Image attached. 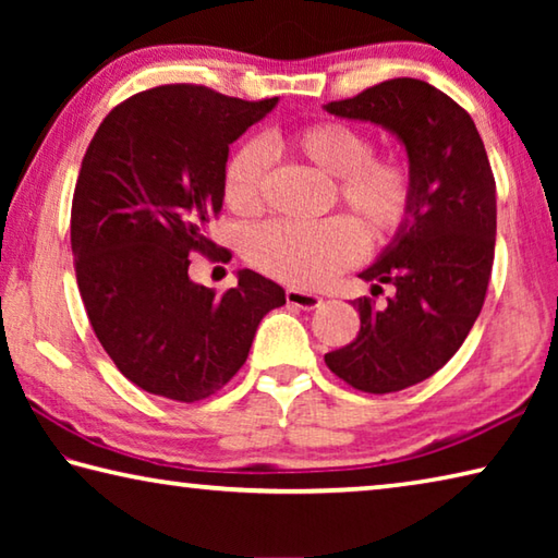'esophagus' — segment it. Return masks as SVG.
<instances>
[{
    "mask_svg": "<svg viewBox=\"0 0 558 558\" xmlns=\"http://www.w3.org/2000/svg\"><path fill=\"white\" fill-rule=\"evenodd\" d=\"M286 300H288V305L298 307V310H315L323 305V298L315 295V292H305V290H295V288H290L286 292Z\"/></svg>",
    "mask_w": 558,
    "mask_h": 558,
    "instance_id": "34e87169",
    "label": "esophagus"
}]
</instances>
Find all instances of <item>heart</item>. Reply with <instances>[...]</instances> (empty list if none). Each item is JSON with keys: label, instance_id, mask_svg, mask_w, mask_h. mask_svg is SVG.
Here are the masks:
<instances>
[{"label": "heart", "instance_id": "obj_1", "mask_svg": "<svg viewBox=\"0 0 558 558\" xmlns=\"http://www.w3.org/2000/svg\"><path fill=\"white\" fill-rule=\"evenodd\" d=\"M278 147L335 179V202L372 243H384L399 231L411 202L409 169L396 159L374 157V140L366 132L325 120L280 137ZM266 177V147L245 143L235 149L223 172V199L229 209L258 211ZM349 219L313 226L270 221L248 233L243 253L268 278L292 288H323L364 256V239Z\"/></svg>", "mask_w": 558, "mask_h": 558}]
</instances>
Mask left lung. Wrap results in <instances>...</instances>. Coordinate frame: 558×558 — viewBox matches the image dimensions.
<instances>
[{
    "label": "left lung",
    "instance_id": "1",
    "mask_svg": "<svg viewBox=\"0 0 558 558\" xmlns=\"http://www.w3.org/2000/svg\"><path fill=\"white\" fill-rule=\"evenodd\" d=\"M325 110L384 128L409 157L405 219L359 272L374 292L393 286V295L384 307L354 300L356 339L325 354L329 369L359 391H401L446 366L483 310L495 260V177L475 122L426 81H384Z\"/></svg>",
    "mask_w": 558,
    "mask_h": 558
}]
</instances>
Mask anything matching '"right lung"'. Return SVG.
<instances>
[{"instance_id": "obj_1", "label": "right lung", "mask_w": 558, "mask_h": 558, "mask_svg": "<svg viewBox=\"0 0 558 558\" xmlns=\"http://www.w3.org/2000/svg\"><path fill=\"white\" fill-rule=\"evenodd\" d=\"M276 106L177 83L120 102L90 140L71 209L75 278L102 349L147 393H216L263 315L286 305V290L248 268L221 298L189 278V258L216 251L206 223L223 206L229 145Z\"/></svg>"}]
</instances>
